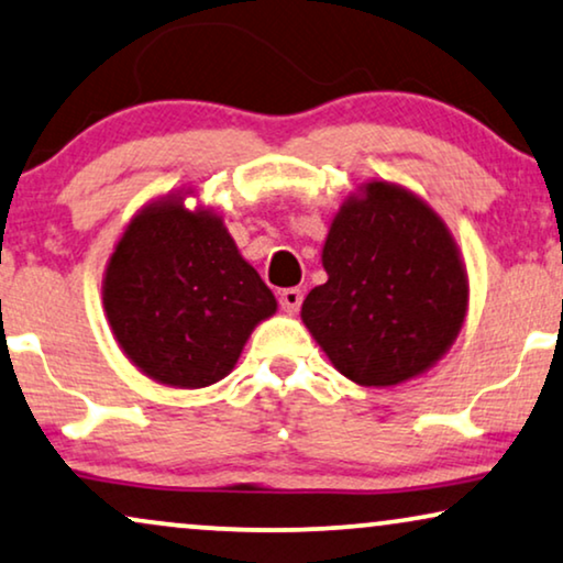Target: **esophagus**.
Returning a JSON list of instances; mask_svg holds the SVG:
<instances>
[{"label": "esophagus", "mask_w": 563, "mask_h": 563, "mask_svg": "<svg viewBox=\"0 0 563 563\" xmlns=\"http://www.w3.org/2000/svg\"><path fill=\"white\" fill-rule=\"evenodd\" d=\"M301 301H303L301 288H286L280 294V306H283V311H288V313H296L298 309H301Z\"/></svg>", "instance_id": "esophagus-1"}]
</instances>
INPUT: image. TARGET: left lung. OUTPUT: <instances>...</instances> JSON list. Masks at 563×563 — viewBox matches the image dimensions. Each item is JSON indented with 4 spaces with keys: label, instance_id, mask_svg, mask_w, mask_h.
Wrapping results in <instances>:
<instances>
[{
    "label": "left lung",
    "instance_id": "1",
    "mask_svg": "<svg viewBox=\"0 0 563 563\" xmlns=\"http://www.w3.org/2000/svg\"><path fill=\"white\" fill-rule=\"evenodd\" d=\"M327 283L301 319L342 376L396 386L438 363L461 332L468 280L451 231L399 185L368 183L329 227Z\"/></svg>",
    "mask_w": 563,
    "mask_h": 563
}]
</instances>
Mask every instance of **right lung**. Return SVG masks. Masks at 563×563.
<instances>
[{
	"mask_svg": "<svg viewBox=\"0 0 563 563\" xmlns=\"http://www.w3.org/2000/svg\"><path fill=\"white\" fill-rule=\"evenodd\" d=\"M102 303L125 357L156 384L203 388L229 376L277 303L223 221L162 198L129 223L104 269Z\"/></svg>",
	"mask_w": 563,
	"mask_h": 563,
	"instance_id": "1",
	"label": "right lung"
}]
</instances>
